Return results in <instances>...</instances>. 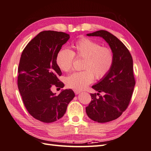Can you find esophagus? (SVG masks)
I'll list each match as a JSON object with an SVG mask.
<instances>
[{"instance_id":"esophagus-1","label":"esophagus","mask_w":151,"mask_h":151,"mask_svg":"<svg viewBox=\"0 0 151 151\" xmlns=\"http://www.w3.org/2000/svg\"><path fill=\"white\" fill-rule=\"evenodd\" d=\"M74 92H75V94H80V92H81V91H78V90H74Z\"/></svg>"}]
</instances>
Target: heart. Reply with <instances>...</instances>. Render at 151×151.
I'll return each mask as SVG.
<instances>
[{
    "instance_id": "heart-1",
    "label": "heart",
    "mask_w": 151,
    "mask_h": 151,
    "mask_svg": "<svg viewBox=\"0 0 151 151\" xmlns=\"http://www.w3.org/2000/svg\"><path fill=\"white\" fill-rule=\"evenodd\" d=\"M72 50L61 48L56 56L58 66L63 71H70L74 56L84 59L83 69L86 70L74 72L65 79L68 88L82 90L94 79L102 78L109 73L114 60V53L110 48L101 47V45L90 39L83 37L71 45Z\"/></svg>"
}]
</instances>
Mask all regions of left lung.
Here are the masks:
<instances>
[{"label": "left lung", "instance_id": "1", "mask_svg": "<svg viewBox=\"0 0 151 151\" xmlns=\"http://www.w3.org/2000/svg\"><path fill=\"white\" fill-rule=\"evenodd\" d=\"M87 36L101 37L110 46L114 55L112 67L108 74L92 88L98 93L91 94L92 101L86 107L88 117L104 123L119 117L128 106L135 85L132 57L126 46L106 30L87 34ZM99 92H104L103 96Z\"/></svg>", "mask_w": 151, "mask_h": 151}]
</instances>
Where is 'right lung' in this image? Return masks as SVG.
<instances>
[{
	"label": "right lung",
	"mask_w": 151,
	"mask_h": 151,
	"mask_svg": "<svg viewBox=\"0 0 151 151\" xmlns=\"http://www.w3.org/2000/svg\"><path fill=\"white\" fill-rule=\"evenodd\" d=\"M70 36L63 32L46 30L39 33L23 51L18 66V87L25 108L34 118L45 123L59 120L75 97L71 89L53 93V85L63 88L58 76L62 72L56 56Z\"/></svg>",
	"instance_id": "obj_1"
}]
</instances>
